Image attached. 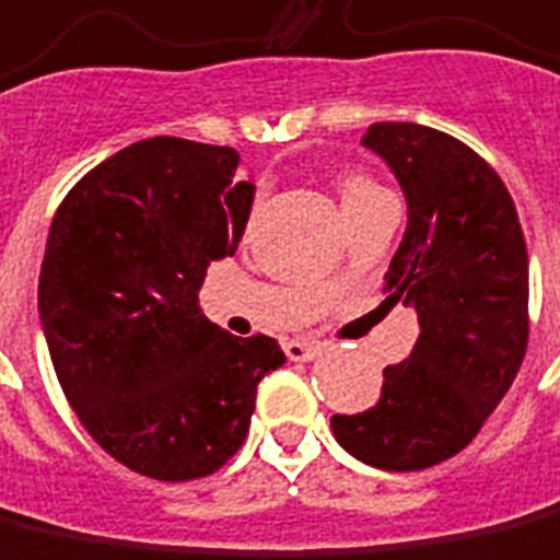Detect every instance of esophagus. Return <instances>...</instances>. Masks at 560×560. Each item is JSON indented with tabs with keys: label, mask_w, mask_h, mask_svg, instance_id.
I'll return each instance as SVG.
<instances>
[{
	"label": "esophagus",
	"mask_w": 560,
	"mask_h": 560,
	"mask_svg": "<svg viewBox=\"0 0 560 560\" xmlns=\"http://www.w3.org/2000/svg\"><path fill=\"white\" fill-rule=\"evenodd\" d=\"M284 354L288 361H312L320 354V342H308V339H288L284 342Z\"/></svg>",
	"instance_id": "esophagus-1"
}]
</instances>
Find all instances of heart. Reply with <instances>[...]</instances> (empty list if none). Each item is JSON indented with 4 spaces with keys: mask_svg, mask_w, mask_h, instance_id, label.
Masks as SVG:
<instances>
[{
    "mask_svg": "<svg viewBox=\"0 0 560 560\" xmlns=\"http://www.w3.org/2000/svg\"><path fill=\"white\" fill-rule=\"evenodd\" d=\"M375 194H385L382 187L375 185L373 178H366V175H358V172H351V175H346L342 182H339V199H342V209H354V206H361V202H366L370 197H375Z\"/></svg>",
    "mask_w": 560,
    "mask_h": 560,
    "instance_id": "b5f03b06",
    "label": "heart"
}]
</instances>
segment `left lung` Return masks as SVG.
<instances>
[{
    "instance_id": "obj_1",
    "label": "left lung",
    "mask_w": 560,
    "mask_h": 560,
    "mask_svg": "<svg viewBox=\"0 0 560 560\" xmlns=\"http://www.w3.org/2000/svg\"><path fill=\"white\" fill-rule=\"evenodd\" d=\"M361 142L406 194L385 306H412L421 330L412 354L385 370L382 397L330 428L370 467L428 470L470 445L525 361V233L498 172L455 136L373 124Z\"/></svg>"
}]
</instances>
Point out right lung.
<instances>
[{"label":"right lung","mask_w":560,"mask_h":560,"mask_svg":"<svg viewBox=\"0 0 560 560\" xmlns=\"http://www.w3.org/2000/svg\"><path fill=\"white\" fill-rule=\"evenodd\" d=\"M252 199L233 148L158 136L93 166L54 214L38 276L50 361L96 445L148 479L221 470L284 363L276 339L226 334L197 300Z\"/></svg>","instance_id":"obj_1"}]
</instances>
